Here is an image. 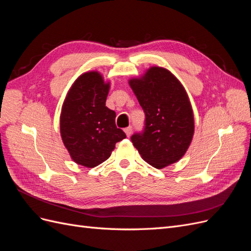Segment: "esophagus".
<instances>
[{
  "label": "esophagus",
  "instance_id": "esophagus-1",
  "mask_svg": "<svg viewBox=\"0 0 251 251\" xmlns=\"http://www.w3.org/2000/svg\"><path fill=\"white\" fill-rule=\"evenodd\" d=\"M132 131H133V127L131 126L125 128V133H126V135L127 136V137H130L131 134H132Z\"/></svg>",
  "mask_w": 251,
  "mask_h": 251
}]
</instances>
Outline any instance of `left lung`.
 Instances as JSON below:
<instances>
[{
    "label": "left lung",
    "instance_id": "left-lung-1",
    "mask_svg": "<svg viewBox=\"0 0 251 251\" xmlns=\"http://www.w3.org/2000/svg\"><path fill=\"white\" fill-rule=\"evenodd\" d=\"M146 114L142 133L131 140L144 161L163 169L186 153L195 132L194 113L184 87L161 67H151L142 77L128 80Z\"/></svg>",
    "mask_w": 251,
    "mask_h": 251
}]
</instances>
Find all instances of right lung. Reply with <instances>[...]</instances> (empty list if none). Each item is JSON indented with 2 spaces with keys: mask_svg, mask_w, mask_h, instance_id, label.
Wrapping results in <instances>:
<instances>
[{
  "mask_svg": "<svg viewBox=\"0 0 251 251\" xmlns=\"http://www.w3.org/2000/svg\"><path fill=\"white\" fill-rule=\"evenodd\" d=\"M110 82L97 71L81 74L68 91L60 113V136L74 162L100 165L126 136L115 125L116 113L105 107Z\"/></svg>",
  "mask_w": 251,
  "mask_h": 251,
  "instance_id": "add662e5",
  "label": "right lung"
}]
</instances>
